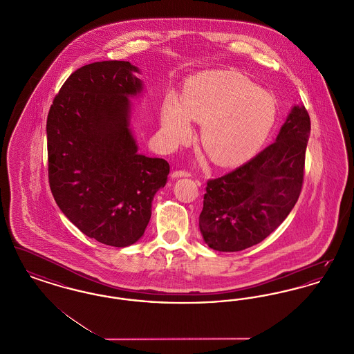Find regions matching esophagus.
<instances>
[{
  "mask_svg": "<svg viewBox=\"0 0 354 354\" xmlns=\"http://www.w3.org/2000/svg\"><path fill=\"white\" fill-rule=\"evenodd\" d=\"M187 176H191V174L185 169H176L172 172V178H187Z\"/></svg>",
  "mask_w": 354,
  "mask_h": 354,
  "instance_id": "34e87169",
  "label": "esophagus"
}]
</instances>
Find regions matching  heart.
Returning a JSON list of instances; mask_svg holds the SVG:
<instances>
[{
  "instance_id": "1",
  "label": "heart",
  "mask_w": 354,
  "mask_h": 354,
  "mask_svg": "<svg viewBox=\"0 0 354 354\" xmlns=\"http://www.w3.org/2000/svg\"><path fill=\"white\" fill-rule=\"evenodd\" d=\"M276 103L268 91L235 71H205L191 78L180 102L163 103L162 133L171 145L191 136L189 120L203 123L201 145L221 166L248 159L270 133Z\"/></svg>"
}]
</instances>
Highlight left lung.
<instances>
[{
	"label": "left lung",
	"mask_w": 354,
	"mask_h": 354,
	"mask_svg": "<svg viewBox=\"0 0 354 354\" xmlns=\"http://www.w3.org/2000/svg\"><path fill=\"white\" fill-rule=\"evenodd\" d=\"M310 118L295 106L276 140L243 166L209 179L199 227L209 248L236 252L270 236L297 202Z\"/></svg>",
	"instance_id": "obj_1"
}]
</instances>
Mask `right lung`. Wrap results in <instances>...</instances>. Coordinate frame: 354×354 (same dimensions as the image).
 Returning a JSON list of instances; mask_svg holds the SVG:
<instances>
[{
    "label": "right lung",
    "instance_id": "add662e5",
    "mask_svg": "<svg viewBox=\"0 0 354 354\" xmlns=\"http://www.w3.org/2000/svg\"><path fill=\"white\" fill-rule=\"evenodd\" d=\"M127 61L77 68L50 106L48 172L54 201L84 235L111 247L138 241L151 218L169 165L138 153L130 95L142 91Z\"/></svg>",
    "mask_w": 354,
    "mask_h": 354
}]
</instances>
